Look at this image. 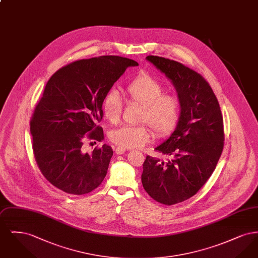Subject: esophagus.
<instances>
[{
	"mask_svg": "<svg viewBox=\"0 0 258 258\" xmlns=\"http://www.w3.org/2000/svg\"><path fill=\"white\" fill-rule=\"evenodd\" d=\"M125 151H126V150H125L124 148L122 147H117L115 149V153H116L117 155H122Z\"/></svg>",
	"mask_w": 258,
	"mask_h": 258,
	"instance_id": "1",
	"label": "esophagus"
}]
</instances>
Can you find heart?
Listing matches in <instances>:
<instances>
[{
  "label": "heart",
  "instance_id": "b5f03b06",
  "mask_svg": "<svg viewBox=\"0 0 258 258\" xmlns=\"http://www.w3.org/2000/svg\"><path fill=\"white\" fill-rule=\"evenodd\" d=\"M123 94L126 103L140 105L138 122L145 123L112 130L108 135L112 143L122 148L142 147L151 139L149 126L159 137L175 130L181 115L180 101L175 96L165 94L155 77L147 74L136 75L123 88ZM123 108V101L116 91H109L103 98L101 111L107 122L119 123Z\"/></svg>",
  "mask_w": 258,
  "mask_h": 258
}]
</instances>
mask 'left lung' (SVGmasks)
<instances>
[{
	"mask_svg": "<svg viewBox=\"0 0 258 258\" xmlns=\"http://www.w3.org/2000/svg\"><path fill=\"white\" fill-rule=\"evenodd\" d=\"M146 59L171 80L181 105L174 133L156 148L169 160L147 156L141 175L148 195L169 206L197 195L213 174L224 145L223 118L202 75L163 57L150 55Z\"/></svg>",
	"mask_w": 258,
	"mask_h": 258,
	"instance_id": "left-lung-1",
	"label": "left lung"
}]
</instances>
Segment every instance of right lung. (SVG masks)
<instances>
[{
	"label": "right lung",
	"instance_id": "right-lung-1",
	"mask_svg": "<svg viewBox=\"0 0 258 258\" xmlns=\"http://www.w3.org/2000/svg\"><path fill=\"white\" fill-rule=\"evenodd\" d=\"M137 61L100 56L73 61L50 77L33 113L34 156L44 178L62 191L82 196L104 180L113 150L104 144L84 153L86 139L103 140L101 104L128 67Z\"/></svg>",
	"mask_w": 258,
	"mask_h": 258
}]
</instances>
